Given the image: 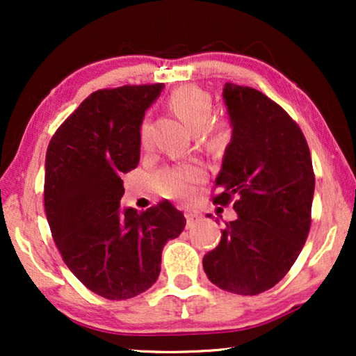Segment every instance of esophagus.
I'll list each match as a JSON object with an SVG mask.
<instances>
[{"label":"esophagus","instance_id":"obj_1","mask_svg":"<svg viewBox=\"0 0 356 356\" xmlns=\"http://www.w3.org/2000/svg\"><path fill=\"white\" fill-rule=\"evenodd\" d=\"M184 217H186V222H188V225H189V223H193L194 220H196L197 213L196 212H191V211H186V212H184Z\"/></svg>","mask_w":356,"mask_h":356}]
</instances>
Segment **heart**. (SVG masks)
I'll return each mask as SVG.
<instances>
[{"label": "heart", "mask_w": 356, "mask_h": 356, "mask_svg": "<svg viewBox=\"0 0 356 356\" xmlns=\"http://www.w3.org/2000/svg\"><path fill=\"white\" fill-rule=\"evenodd\" d=\"M170 106L175 115L194 133L204 129L207 140L217 144L225 134V126L212 124L207 126L212 113V99L206 90L196 86H183L170 95ZM140 143L144 145L149 143V123L143 121L139 129ZM206 179V172L196 163H181L175 167L162 168L155 173L154 183L157 191L165 197L188 199L194 191L197 183Z\"/></svg>", "instance_id": "b5f03b06"}]
</instances>
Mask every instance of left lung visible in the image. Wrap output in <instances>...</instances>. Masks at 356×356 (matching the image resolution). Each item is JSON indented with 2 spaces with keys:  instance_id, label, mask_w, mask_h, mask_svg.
Wrapping results in <instances>:
<instances>
[{
  "instance_id": "1",
  "label": "left lung",
  "mask_w": 356,
  "mask_h": 356,
  "mask_svg": "<svg viewBox=\"0 0 356 356\" xmlns=\"http://www.w3.org/2000/svg\"><path fill=\"white\" fill-rule=\"evenodd\" d=\"M223 100L233 131L213 202L233 201L238 218L202 266L218 289L259 295L284 279L308 238L313 162L300 126L262 92L227 82Z\"/></svg>"
}]
</instances>
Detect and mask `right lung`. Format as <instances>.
<instances>
[{
    "label": "right lung",
    "instance_id": "add662e5",
    "mask_svg": "<svg viewBox=\"0 0 356 356\" xmlns=\"http://www.w3.org/2000/svg\"><path fill=\"white\" fill-rule=\"evenodd\" d=\"M163 84L90 94L48 144L45 213L70 270L106 300H128L159 279L162 250L186 225L168 201L138 212L120 209L123 173L140 157L139 129Z\"/></svg>",
    "mask_w": 356,
    "mask_h": 356
}]
</instances>
